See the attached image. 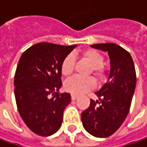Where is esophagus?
<instances>
[{
    "label": "esophagus",
    "instance_id": "obj_1",
    "mask_svg": "<svg viewBox=\"0 0 147 147\" xmlns=\"http://www.w3.org/2000/svg\"><path fill=\"white\" fill-rule=\"evenodd\" d=\"M77 99V95L76 94H71V100H76Z\"/></svg>",
    "mask_w": 147,
    "mask_h": 147
}]
</instances>
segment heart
<instances>
[{
    "mask_svg": "<svg viewBox=\"0 0 147 147\" xmlns=\"http://www.w3.org/2000/svg\"><path fill=\"white\" fill-rule=\"evenodd\" d=\"M81 56L91 65L90 73H94L96 78L102 82L105 76V69L103 66L104 56L95 49H86L81 53ZM75 67V57L68 54L63 59L61 64V72L64 76H68L73 72ZM96 86V81L93 76L82 77L75 76L68 79L65 83V88L74 94H81L92 90Z\"/></svg>",
    "mask_w": 147,
    "mask_h": 147,
    "instance_id": "1",
    "label": "heart"
}]
</instances>
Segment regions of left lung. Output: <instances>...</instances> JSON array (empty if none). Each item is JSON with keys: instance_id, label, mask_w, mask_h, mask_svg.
<instances>
[{"instance_id": "8db88e82", "label": "left lung", "mask_w": 147, "mask_h": 147, "mask_svg": "<svg viewBox=\"0 0 147 147\" xmlns=\"http://www.w3.org/2000/svg\"><path fill=\"white\" fill-rule=\"evenodd\" d=\"M108 52L111 71L106 83L96 92L99 98L82 112L84 129L90 134L105 138L116 132L126 119L136 86V72L130 53L114 43L94 44Z\"/></svg>"}]
</instances>
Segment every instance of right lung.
I'll list each match as a JSON object with an SVG mask.
<instances>
[{"label":"right lung","instance_id":"obj_1","mask_svg":"<svg viewBox=\"0 0 147 147\" xmlns=\"http://www.w3.org/2000/svg\"><path fill=\"white\" fill-rule=\"evenodd\" d=\"M76 45L41 42L21 55L14 76V94L20 117L40 136H49L61 127L63 112L71 102L68 93H59L61 64Z\"/></svg>","mask_w":147,"mask_h":147}]
</instances>
